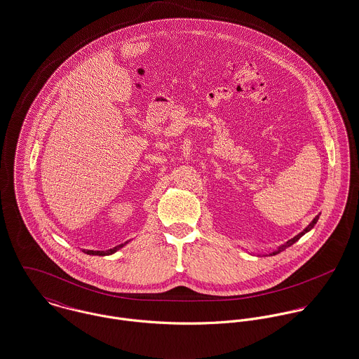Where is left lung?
<instances>
[{
	"label": "left lung",
	"mask_w": 359,
	"mask_h": 359,
	"mask_svg": "<svg viewBox=\"0 0 359 359\" xmlns=\"http://www.w3.org/2000/svg\"><path fill=\"white\" fill-rule=\"evenodd\" d=\"M317 220H318V216H317V217H316V219H314V220H313V223H311V224H310V226H309V227H307V229H306V230H304V231H303V233H302V234H299V236H296V237H294V238L290 239V241H289V242H287V243H286V245H292V243H293V242H296V241H297V239L300 238V237H302V236H303V234H304V233H307V231H309V230H311V229H313V227H314V226H316V223H317ZM286 245H285V248H286ZM279 252H280V250H278V252H274V253H273V255H277V253H279Z\"/></svg>",
	"instance_id": "left-lung-1"
}]
</instances>
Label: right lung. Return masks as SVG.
<instances>
[{"label": "right lung", "mask_w": 359, "mask_h": 359, "mask_svg": "<svg viewBox=\"0 0 359 359\" xmlns=\"http://www.w3.org/2000/svg\"><path fill=\"white\" fill-rule=\"evenodd\" d=\"M125 243H121L118 246H116V248H113V249H109V250H83L86 255H97V256H107V255H111V253H114V252H117L120 248H122Z\"/></svg>", "instance_id": "obj_1"}]
</instances>
